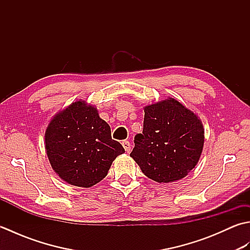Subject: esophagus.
Here are the masks:
<instances>
[{"label": "esophagus", "mask_w": 250, "mask_h": 250, "mask_svg": "<svg viewBox=\"0 0 250 250\" xmlns=\"http://www.w3.org/2000/svg\"><path fill=\"white\" fill-rule=\"evenodd\" d=\"M122 146H124L125 150L126 152H130L131 151V144H130L129 141H124V142H122Z\"/></svg>", "instance_id": "obj_1"}]
</instances>
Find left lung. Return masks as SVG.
<instances>
[{"instance_id": "8db88e82", "label": "left lung", "mask_w": 250, "mask_h": 250, "mask_svg": "<svg viewBox=\"0 0 250 250\" xmlns=\"http://www.w3.org/2000/svg\"><path fill=\"white\" fill-rule=\"evenodd\" d=\"M144 111V128L135 135L130 156L155 182L172 183L187 176L203 150L201 120L172 98L148 105Z\"/></svg>"}]
</instances>
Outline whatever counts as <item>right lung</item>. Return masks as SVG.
Segmentation results:
<instances>
[{"mask_svg":"<svg viewBox=\"0 0 250 250\" xmlns=\"http://www.w3.org/2000/svg\"><path fill=\"white\" fill-rule=\"evenodd\" d=\"M45 147L55 172L67 184L89 188L101 182L125 152L111 139L110 126L98 109L77 101L58 113L47 126Z\"/></svg>","mask_w":250,"mask_h":250,"instance_id":"right-lung-1","label":"right lung"}]
</instances>
